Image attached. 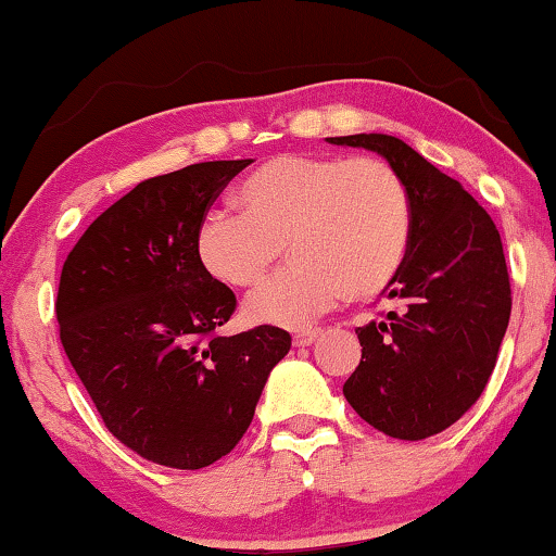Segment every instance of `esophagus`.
I'll return each mask as SVG.
<instances>
[{"mask_svg": "<svg viewBox=\"0 0 556 556\" xmlns=\"http://www.w3.org/2000/svg\"><path fill=\"white\" fill-rule=\"evenodd\" d=\"M321 329H309V331H302V333H296L294 337V346H299V349H304V346H312V343H316V339L321 337Z\"/></svg>", "mask_w": 556, "mask_h": 556, "instance_id": "obj_1", "label": "esophagus"}]
</instances>
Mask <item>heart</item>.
Segmentation results:
<instances>
[{
    "label": "heart",
    "instance_id": "1",
    "mask_svg": "<svg viewBox=\"0 0 556 556\" xmlns=\"http://www.w3.org/2000/svg\"><path fill=\"white\" fill-rule=\"evenodd\" d=\"M240 215L207 213L198 223L195 260L227 289L260 287L279 247L292 269L244 304L250 324L306 329L343 296L366 302L399 275L410 244V195L378 155L285 153L247 175Z\"/></svg>",
    "mask_w": 556,
    "mask_h": 556
}]
</instances>
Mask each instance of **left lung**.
Masks as SVG:
<instances>
[{
  "instance_id": "left-lung-1",
  "label": "left lung",
  "mask_w": 556,
  "mask_h": 556,
  "mask_svg": "<svg viewBox=\"0 0 556 556\" xmlns=\"http://www.w3.org/2000/svg\"><path fill=\"white\" fill-rule=\"evenodd\" d=\"M366 148L401 173L410 244L386 296L395 309L358 326L361 364L343 395L368 426L399 440L451 428L488 386L513 292L492 217L460 182L395 136L326 138Z\"/></svg>"
}]
</instances>
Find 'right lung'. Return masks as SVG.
Returning a JSON list of instances; mask_svg holds the SVG:
<instances>
[{
    "instance_id": "1",
    "label": "right lung",
    "mask_w": 556,
    "mask_h": 556,
    "mask_svg": "<svg viewBox=\"0 0 556 556\" xmlns=\"http://www.w3.org/2000/svg\"><path fill=\"white\" fill-rule=\"evenodd\" d=\"M252 161H210L138 182L88 225L56 294L59 337L105 428L146 460L213 465L240 443L271 368L279 326L219 337L237 306L192 250L198 223Z\"/></svg>"
}]
</instances>
